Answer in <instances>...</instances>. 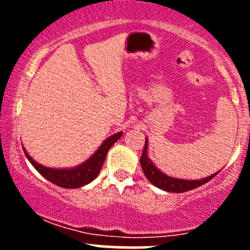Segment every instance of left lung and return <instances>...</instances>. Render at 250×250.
Segmentation results:
<instances>
[{"label": "left lung", "mask_w": 250, "mask_h": 250, "mask_svg": "<svg viewBox=\"0 0 250 250\" xmlns=\"http://www.w3.org/2000/svg\"><path fill=\"white\" fill-rule=\"evenodd\" d=\"M140 165L141 168H143L144 174H145V176L148 179V181L152 185L161 188V190L175 193H181L193 190V188L208 183L209 180H211L219 173L218 172L213 174V175L208 176V178L200 179V180H184V179H175L172 178V176L166 175L165 173L157 169V167H155L153 163L151 162L150 158L147 157V139H145V146H144L143 153H141L140 157Z\"/></svg>", "instance_id": "1"}]
</instances>
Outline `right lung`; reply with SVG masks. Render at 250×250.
I'll use <instances>...</instances> for the list:
<instances>
[{"label": "right lung", "mask_w": 250, "mask_h": 250, "mask_svg": "<svg viewBox=\"0 0 250 250\" xmlns=\"http://www.w3.org/2000/svg\"><path fill=\"white\" fill-rule=\"evenodd\" d=\"M122 134L123 133L120 132L111 135L110 138H107L102 144V146L95 151V153L89 160H87L84 163H82V165L78 166L76 168H71V169H53V168H47L44 166L40 165V163L35 162L30 157L29 153L25 151V148L24 152L27 160L30 161V163L35 167V169L41 174L42 176H44L47 180H49L50 183L60 186V188H81V186L87 185V184H89L90 181H93L97 178L103 165H104L107 151L110 150V147L116 141L120 139Z\"/></svg>", "instance_id": "1"}]
</instances>
